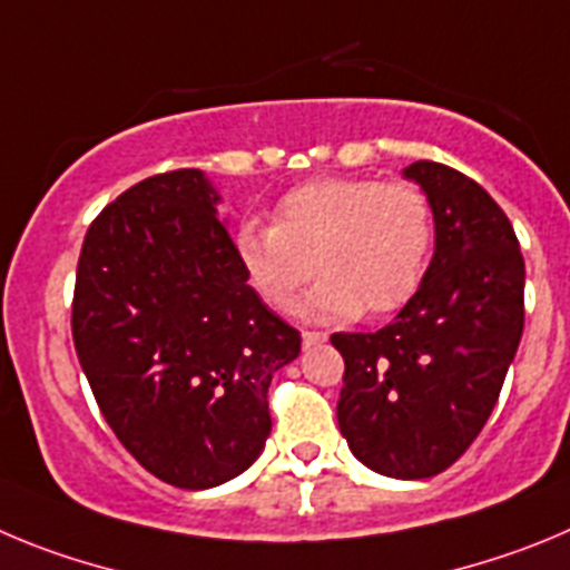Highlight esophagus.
<instances>
[{
  "label": "esophagus",
  "instance_id": "esophagus-1",
  "mask_svg": "<svg viewBox=\"0 0 570 570\" xmlns=\"http://www.w3.org/2000/svg\"><path fill=\"white\" fill-rule=\"evenodd\" d=\"M301 341H304L306 348L317 346V343L326 341V332H304V335H301Z\"/></svg>",
  "mask_w": 570,
  "mask_h": 570
}]
</instances>
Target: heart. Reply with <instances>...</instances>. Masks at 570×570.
I'll return each mask as SVG.
<instances>
[{
  "instance_id": "1",
  "label": "heart",
  "mask_w": 570,
  "mask_h": 570,
  "mask_svg": "<svg viewBox=\"0 0 570 570\" xmlns=\"http://www.w3.org/2000/svg\"><path fill=\"white\" fill-rule=\"evenodd\" d=\"M233 249L264 304L289 312L312 278L304 304L315 321L383 317L420 289L434 249V215L412 181L321 176L286 189L273 224L240 222Z\"/></svg>"
}]
</instances>
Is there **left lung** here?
<instances>
[{"label":"left lung","mask_w":570,"mask_h":570,"mask_svg":"<svg viewBox=\"0 0 570 570\" xmlns=\"http://www.w3.org/2000/svg\"><path fill=\"white\" fill-rule=\"evenodd\" d=\"M434 213V258L414 297L377 332H337V423L377 474L423 480L483 432L525 321V261L509 215L463 173L409 164Z\"/></svg>","instance_id":"left-lung-1"}]
</instances>
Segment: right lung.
Instances as JSON below:
<instances>
[{
  "label": "right lung",
  "instance_id": "right-lung-1",
  "mask_svg": "<svg viewBox=\"0 0 570 570\" xmlns=\"http://www.w3.org/2000/svg\"><path fill=\"white\" fill-rule=\"evenodd\" d=\"M202 170L132 184L81 244L73 343L112 434L176 489H213L258 460L269 383L301 332L247 284Z\"/></svg>",
  "mask_w": 570,
  "mask_h": 570
}]
</instances>
